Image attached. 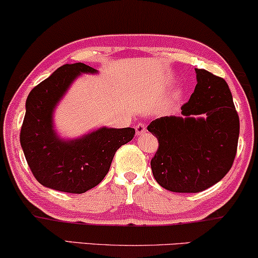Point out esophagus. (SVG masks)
<instances>
[{
    "label": "esophagus",
    "mask_w": 258,
    "mask_h": 258,
    "mask_svg": "<svg viewBox=\"0 0 258 258\" xmlns=\"http://www.w3.org/2000/svg\"><path fill=\"white\" fill-rule=\"evenodd\" d=\"M135 129H136V135L137 136H141V135H143V134L146 133V125L143 124V123H139V124H137L136 126H135Z\"/></svg>",
    "instance_id": "34e87169"
}]
</instances>
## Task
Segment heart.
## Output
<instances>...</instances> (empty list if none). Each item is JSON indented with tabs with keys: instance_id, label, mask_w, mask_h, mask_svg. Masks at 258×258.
<instances>
[{
	"instance_id": "1",
	"label": "heart",
	"mask_w": 258,
	"mask_h": 258,
	"mask_svg": "<svg viewBox=\"0 0 258 258\" xmlns=\"http://www.w3.org/2000/svg\"><path fill=\"white\" fill-rule=\"evenodd\" d=\"M179 95H180V93H179V92H176V93H175V96H176V97H178Z\"/></svg>"
}]
</instances>
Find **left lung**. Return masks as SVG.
Masks as SVG:
<instances>
[{
	"instance_id": "8db88e82",
	"label": "left lung",
	"mask_w": 258,
	"mask_h": 258,
	"mask_svg": "<svg viewBox=\"0 0 258 258\" xmlns=\"http://www.w3.org/2000/svg\"><path fill=\"white\" fill-rule=\"evenodd\" d=\"M197 85L181 116L154 119L148 130L159 148L150 161L163 188L198 193L220 181L232 167L239 117L229 85L220 77L196 69Z\"/></svg>"
}]
</instances>
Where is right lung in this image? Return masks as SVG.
Segmentation results:
<instances>
[{
	"label": "right lung",
	"mask_w": 258,
	"mask_h": 258,
	"mask_svg": "<svg viewBox=\"0 0 258 258\" xmlns=\"http://www.w3.org/2000/svg\"><path fill=\"white\" fill-rule=\"evenodd\" d=\"M98 73L83 62L65 63L36 85L26 100L20 142L33 175L48 188L84 193L108 174L116 150L132 141L134 128H102L78 139H61L53 113L80 75Z\"/></svg>",
	"instance_id": "obj_1"
}]
</instances>
